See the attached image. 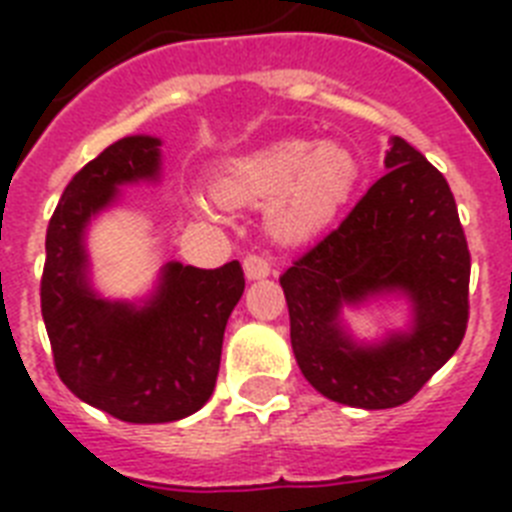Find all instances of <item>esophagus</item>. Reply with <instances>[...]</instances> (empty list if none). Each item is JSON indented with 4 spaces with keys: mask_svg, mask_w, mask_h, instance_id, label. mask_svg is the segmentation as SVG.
<instances>
[{
    "mask_svg": "<svg viewBox=\"0 0 512 512\" xmlns=\"http://www.w3.org/2000/svg\"><path fill=\"white\" fill-rule=\"evenodd\" d=\"M242 265H244L247 281H260V278H268L270 275V262L262 255H247Z\"/></svg>",
    "mask_w": 512,
    "mask_h": 512,
    "instance_id": "1",
    "label": "esophagus"
}]
</instances>
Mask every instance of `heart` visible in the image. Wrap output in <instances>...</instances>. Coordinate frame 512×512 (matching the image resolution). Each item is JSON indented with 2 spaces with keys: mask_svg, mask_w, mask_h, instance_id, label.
<instances>
[{
  "mask_svg": "<svg viewBox=\"0 0 512 512\" xmlns=\"http://www.w3.org/2000/svg\"><path fill=\"white\" fill-rule=\"evenodd\" d=\"M358 180V157L340 141L281 139L226 159L213 172L211 193L226 208L268 203L275 237L306 242L340 216Z\"/></svg>",
  "mask_w": 512,
  "mask_h": 512,
  "instance_id": "b5f03b06",
  "label": "heart"
}]
</instances>
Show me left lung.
<instances>
[{"mask_svg":"<svg viewBox=\"0 0 512 512\" xmlns=\"http://www.w3.org/2000/svg\"><path fill=\"white\" fill-rule=\"evenodd\" d=\"M384 164L345 221L281 275L301 373L361 410L410 402L459 350L469 322L471 257L446 177L399 136ZM384 292L411 299L413 327L361 346L339 309Z\"/></svg>","mask_w":512,"mask_h":512,"instance_id":"left-lung-1","label":"left lung"}]
</instances>
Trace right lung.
I'll return each mask as SVG.
<instances>
[{
	"label": "right lung",
	"instance_id": "obj_1",
	"mask_svg": "<svg viewBox=\"0 0 512 512\" xmlns=\"http://www.w3.org/2000/svg\"><path fill=\"white\" fill-rule=\"evenodd\" d=\"M162 141L126 136L71 177L46 231L41 311L59 379L123 422H175L216 386L229 314L244 293L237 260L216 270L167 262L144 304L90 286L84 229L128 182L157 180Z\"/></svg>",
	"mask_w": 512,
	"mask_h": 512
}]
</instances>
